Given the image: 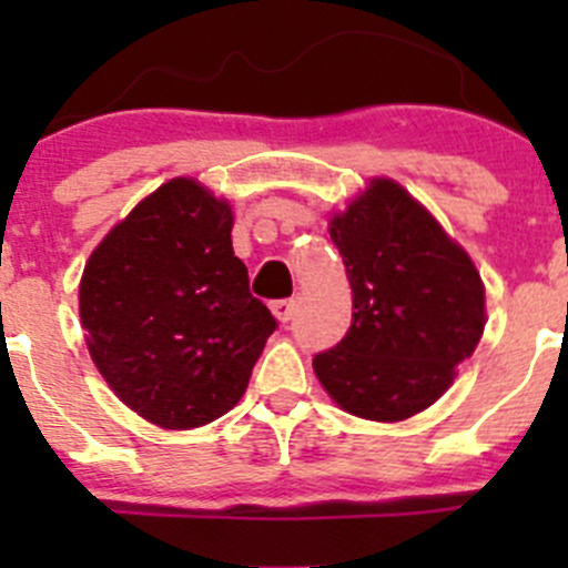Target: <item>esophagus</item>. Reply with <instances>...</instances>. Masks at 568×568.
<instances>
[{"label": "esophagus", "mask_w": 568, "mask_h": 568, "mask_svg": "<svg viewBox=\"0 0 568 568\" xmlns=\"http://www.w3.org/2000/svg\"><path fill=\"white\" fill-rule=\"evenodd\" d=\"M272 313L277 316L283 324H288L291 318L296 316V302L294 300H277L272 302Z\"/></svg>", "instance_id": "1"}]
</instances>
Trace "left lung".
<instances>
[{"mask_svg": "<svg viewBox=\"0 0 568 568\" xmlns=\"http://www.w3.org/2000/svg\"><path fill=\"white\" fill-rule=\"evenodd\" d=\"M354 296L346 337L313 357L324 390L365 420H404L450 387L484 332V283L459 244L379 178L329 227Z\"/></svg>", "mask_w": 568, "mask_h": 568, "instance_id": "obj_1", "label": "left lung"}]
</instances>
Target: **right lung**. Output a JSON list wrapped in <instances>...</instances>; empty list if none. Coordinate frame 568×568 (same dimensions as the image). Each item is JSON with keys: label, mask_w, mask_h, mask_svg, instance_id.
Instances as JSON below:
<instances>
[{"label": "right lung", "mask_w": 568, "mask_h": 568, "mask_svg": "<svg viewBox=\"0 0 568 568\" xmlns=\"http://www.w3.org/2000/svg\"><path fill=\"white\" fill-rule=\"evenodd\" d=\"M233 214L189 178L159 186L90 255L79 316L101 376L162 428L239 404L277 318L233 255Z\"/></svg>", "instance_id": "add662e5"}]
</instances>
